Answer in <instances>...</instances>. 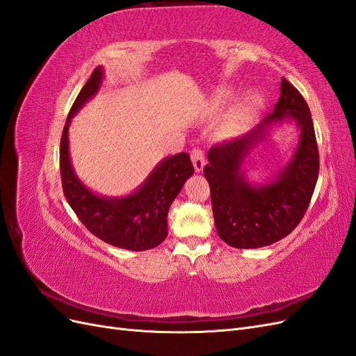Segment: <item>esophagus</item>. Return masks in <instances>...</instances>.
<instances>
[{
  "label": "esophagus",
  "instance_id": "34e87169",
  "mask_svg": "<svg viewBox=\"0 0 356 356\" xmlns=\"http://www.w3.org/2000/svg\"><path fill=\"white\" fill-rule=\"evenodd\" d=\"M191 161H193V166H195L196 172H202L204 168V154L202 149L195 148L191 152Z\"/></svg>",
  "mask_w": 356,
  "mask_h": 356
}]
</instances>
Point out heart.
I'll return each mask as SVG.
<instances>
[{
	"label": "heart",
	"instance_id": "b5f03b06",
	"mask_svg": "<svg viewBox=\"0 0 356 356\" xmlns=\"http://www.w3.org/2000/svg\"><path fill=\"white\" fill-rule=\"evenodd\" d=\"M234 96V90L232 89H222L217 90L209 99V105L213 111H222L227 106ZM263 108V99L260 95L257 93H248L238 101H234L229 108L227 114L224 117V122L221 126V132L224 136H238L243 134L248 127H250L255 117Z\"/></svg>",
	"mask_w": 356,
	"mask_h": 356
}]
</instances>
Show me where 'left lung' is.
<instances>
[{"instance_id":"left-lung-1","label":"left lung","mask_w":356,"mask_h":356,"mask_svg":"<svg viewBox=\"0 0 356 356\" xmlns=\"http://www.w3.org/2000/svg\"><path fill=\"white\" fill-rule=\"evenodd\" d=\"M286 122L299 134L293 154L272 177L252 181L245 168L253 149ZM208 161L203 175L211 187L215 229L225 243L255 250L285 238L306 213L319 172L314 122L303 96L282 79L273 113L246 135L213 145Z\"/></svg>"}]
</instances>
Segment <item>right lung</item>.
Masks as SVG:
<instances>
[{
  "mask_svg": "<svg viewBox=\"0 0 356 356\" xmlns=\"http://www.w3.org/2000/svg\"><path fill=\"white\" fill-rule=\"evenodd\" d=\"M104 67L96 68L72 104L60 138V177L63 195L79 220L101 241L129 251H147L168 236V212L186 181L195 174L187 153L161 159L132 193L106 196L89 188L75 174L68 132L74 115L99 92Z\"/></svg>",
  "mask_w": 356,
  "mask_h": 356,
  "instance_id": "add662e5",
  "label": "right lung"
}]
</instances>
